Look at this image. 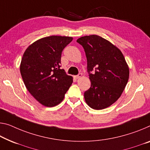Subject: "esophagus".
<instances>
[{
    "label": "esophagus",
    "mask_w": 150,
    "mask_h": 150,
    "mask_svg": "<svg viewBox=\"0 0 150 150\" xmlns=\"http://www.w3.org/2000/svg\"><path fill=\"white\" fill-rule=\"evenodd\" d=\"M82 76V74H79L77 75V76H74V78H76V79H78V78H80V77Z\"/></svg>",
    "instance_id": "1"
}]
</instances>
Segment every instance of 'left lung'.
<instances>
[{
    "label": "left lung",
    "mask_w": 150,
    "mask_h": 150,
    "mask_svg": "<svg viewBox=\"0 0 150 150\" xmlns=\"http://www.w3.org/2000/svg\"><path fill=\"white\" fill-rule=\"evenodd\" d=\"M84 47L91 86L84 93L86 104L93 109L110 107L118 100L127 84L129 68L121 50L97 35L80 38Z\"/></svg>",
    "instance_id": "8db88e82"
}]
</instances>
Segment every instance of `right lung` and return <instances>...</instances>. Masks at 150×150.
<instances>
[{
	"label": "right lung",
	"mask_w": 150,
	"mask_h": 150,
	"mask_svg": "<svg viewBox=\"0 0 150 150\" xmlns=\"http://www.w3.org/2000/svg\"><path fill=\"white\" fill-rule=\"evenodd\" d=\"M73 38L52 35L41 38L25 50L20 72L27 89L45 107L59 105L73 82L60 69L62 52Z\"/></svg>",
	"instance_id": "add662e5"
}]
</instances>
